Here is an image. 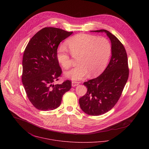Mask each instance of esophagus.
<instances>
[{
	"instance_id": "esophagus-1",
	"label": "esophagus",
	"mask_w": 149,
	"mask_h": 149,
	"mask_svg": "<svg viewBox=\"0 0 149 149\" xmlns=\"http://www.w3.org/2000/svg\"><path fill=\"white\" fill-rule=\"evenodd\" d=\"M79 84V83L77 82V81H73L72 82V86H77V85H78Z\"/></svg>"
}]
</instances>
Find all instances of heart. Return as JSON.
I'll use <instances>...</instances> for the list:
<instances>
[{
	"instance_id": "b5f03b06",
	"label": "heart",
	"mask_w": 149,
	"mask_h": 149,
	"mask_svg": "<svg viewBox=\"0 0 149 149\" xmlns=\"http://www.w3.org/2000/svg\"><path fill=\"white\" fill-rule=\"evenodd\" d=\"M67 45L72 55L78 57L79 65L66 73V76L72 80H79L88 72L91 76L99 74L106 67L111 53L110 42L104 37L90 34H79L69 38ZM58 61L65 69L72 65V58L68 50L61 46L57 51Z\"/></svg>"
}]
</instances>
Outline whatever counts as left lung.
Here are the masks:
<instances>
[{
	"label": "left lung",
	"instance_id": "left-lung-1",
	"mask_svg": "<svg viewBox=\"0 0 149 149\" xmlns=\"http://www.w3.org/2000/svg\"><path fill=\"white\" fill-rule=\"evenodd\" d=\"M106 33L111 42V58L104 71L97 77L84 83L85 95L79 99L85 113L98 116L109 111L119 100L129 74L127 55L120 41L106 30L92 31Z\"/></svg>",
	"mask_w": 149,
	"mask_h": 149
}]
</instances>
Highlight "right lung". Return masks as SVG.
Masks as SVG:
<instances>
[{"mask_svg": "<svg viewBox=\"0 0 149 149\" xmlns=\"http://www.w3.org/2000/svg\"><path fill=\"white\" fill-rule=\"evenodd\" d=\"M72 33L58 28L45 27L31 38L24 50L22 81L27 97L39 110L58 108L65 93L71 88L72 82L68 80L61 84L53 83L62 73L57 58L58 46Z\"/></svg>", "mask_w": 149, "mask_h": 149, "instance_id": "obj_1", "label": "right lung"}]
</instances>
